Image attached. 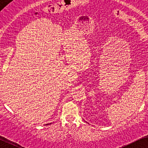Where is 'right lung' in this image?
<instances>
[{
  "label": "right lung",
  "mask_w": 148,
  "mask_h": 148,
  "mask_svg": "<svg viewBox=\"0 0 148 148\" xmlns=\"http://www.w3.org/2000/svg\"><path fill=\"white\" fill-rule=\"evenodd\" d=\"M50 124H51V123H49V125H50ZM47 125H49V124H47Z\"/></svg>",
  "instance_id": "right-lung-1"
}]
</instances>
